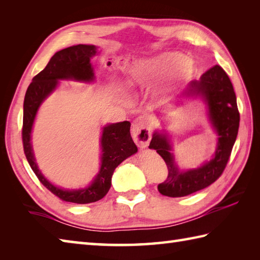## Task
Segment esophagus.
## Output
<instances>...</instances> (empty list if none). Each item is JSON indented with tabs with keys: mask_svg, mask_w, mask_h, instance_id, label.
Masks as SVG:
<instances>
[{
	"mask_svg": "<svg viewBox=\"0 0 260 260\" xmlns=\"http://www.w3.org/2000/svg\"><path fill=\"white\" fill-rule=\"evenodd\" d=\"M132 137H133L136 145L141 148H145L150 143L151 131L143 117H139L134 120L133 125H132Z\"/></svg>",
	"mask_w": 260,
	"mask_h": 260,
	"instance_id": "1",
	"label": "esophagus"
}]
</instances>
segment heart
Segmentation results:
<instances>
[{
    "instance_id": "b5f03b06",
    "label": "heart",
    "mask_w": 260,
    "mask_h": 260,
    "mask_svg": "<svg viewBox=\"0 0 260 260\" xmlns=\"http://www.w3.org/2000/svg\"><path fill=\"white\" fill-rule=\"evenodd\" d=\"M169 70V79L186 78L193 73V64L181 53H163L132 70L131 81L137 86H147L158 80Z\"/></svg>"
}]
</instances>
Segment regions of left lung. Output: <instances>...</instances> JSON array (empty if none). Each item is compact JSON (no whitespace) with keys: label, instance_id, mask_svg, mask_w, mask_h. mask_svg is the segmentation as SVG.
Returning a JSON list of instances; mask_svg holds the SVG:
<instances>
[{"label":"left lung","instance_id":"1","mask_svg":"<svg viewBox=\"0 0 260 260\" xmlns=\"http://www.w3.org/2000/svg\"><path fill=\"white\" fill-rule=\"evenodd\" d=\"M200 93L208 104L209 116L213 128L218 133V147L214 157L197 170L180 172L174 163L168 137L154 133L150 148L163 157L168 167V176L157 190L163 196L180 198L192 194L217 181L227 167L234 144L238 135L240 114L230 78L220 66H214L204 73L200 80L191 81L182 92Z\"/></svg>","mask_w":260,"mask_h":260}]
</instances>
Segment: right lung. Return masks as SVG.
Returning <instances> with one entry per match:
<instances>
[{"mask_svg": "<svg viewBox=\"0 0 260 260\" xmlns=\"http://www.w3.org/2000/svg\"><path fill=\"white\" fill-rule=\"evenodd\" d=\"M97 53L95 46L78 45L54 53L46 68L33 77L25 92L23 104V125H22V143L25 157L39 181L54 196L63 201L86 204L101 200L112 185V176L115 169L134 153L137 152L135 143L131 136V123L110 124L104 127L102 136V167L92 183L82 190L67 191L51 184L39 171L33 157L31 147V129L37 110L45 98L56 88L59 79H76L91 81L93 70L90 58Z\"/></svg>", "mask_w": 260, "mask_h": 260, "instance_id": "add662e5", "label": "right lung"}]
</instances>
